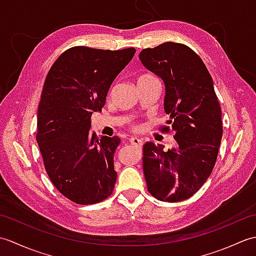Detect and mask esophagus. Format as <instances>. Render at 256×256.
<instances>
[{
  "mask_svg": "<svg viewBox=\"0 0 256 256\" xmlns=\"http://www.w3.org/2000/svg\"><path fill=\"white\" fill-rule=\"evenodd\" d=\"M130 143H131L133 146H135V148H142V140L136 138H130Z\"/></svg>",
  "mask_w": 256,
  "mask_h": 256,
  "instance_id": "esophagus-1",
  "label": "esophagus"
}]
</instances>
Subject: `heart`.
<instances>
[{"label":"heart","mask_w":256,"mask_h":256,"mask_svg":"<svg viewBox=\"0 0 256 256\" xmlns=\"http://www.w3.org/2000/svg\"><path fill=\"white\" fill-rule=\"evenodd\" d=\"M150 77H154V76H152V74H143V76H140V77L138 78V80H140V79L150 78ZM128 125H130V126H131V128L133 130V131H140V124H138V122H130Z\"/></svg>","instance_id":"heart-1"}]
</instances>
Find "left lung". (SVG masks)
<instances>
[{
  "mask_svg": "<svg viewBox=\"0 0 256 256\" xmlns=\"http://www.w3.org/2000/svg\"><path fill=\"white\" fill-rule=\"evenodd\" d=\"M140 60L164 81L170 120L160 132L174 133L178 144L167 152L162 145H144L148 190L160 201L186 200L209 178L219 153L224 128L214 81L197 54L179 42L145 48Z\"/></svg>",
  "mask_w": 256,
  "mask_h": 256,
  "instance_id": "obj_1",
  "label": "left lung"
}]
</instances>
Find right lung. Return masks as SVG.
<instances>
[{"mask_svg": "<svg viewBox=\"0 0 256 256\" xmlns=\"http://www.w3.org/2000/svg\"><path fill=\"white\" fill-rule=\"evenodd\" d=\"M135 48L104 50L74 46L48 72L37 113L36 140L48 177L77 204L101 202L113 192V155L120 138L90 133L91 116L106 104L108 91Z\"/></svg>", "mask_w": 256, "mask_h": 256, "instance_id": "right-lung-1", "label": "right lung"}]
</instances>
